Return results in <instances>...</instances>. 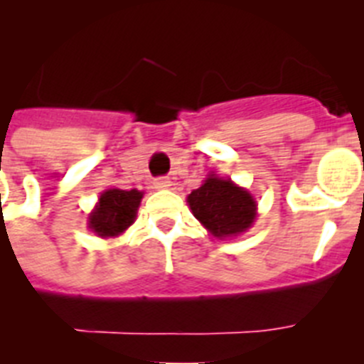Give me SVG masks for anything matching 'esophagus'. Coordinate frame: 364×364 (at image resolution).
<instances>
[{"label":"esophagus","mask_w":364,"mask_h":364,"mask_svg":"<svg viewBox=\"0 0 364 364\" xmlns=\"http://www.w3.org/2000/svg\"><path fill=\"white\" fill-rule=\"evenodd\" d=\"M153 186L156 189H167L171 186V180L167 178V176H159V178L153 180Z\"/></svg>","instance_id":"34e87169"}]
</instances>
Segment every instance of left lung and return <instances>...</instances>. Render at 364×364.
Listing matches in <instances>:
<instances>
[{
    "mask_svg": "<svg viewBox=\"0 0 364 364\" xmlns=\"http://www.w3.org/2000/svg\"><path fill=\"white\" fill-rule=\"evenodd\" d=\"M193 215L213 237H235L252 226L257 204L252 193L233 184L230 178L210 175L188 197Z\"/></svg>",
    "mask_w": 364,
    "mask_h": 364,
    "instance_id": "8db88e82",
    "label": "left lung"
}]
</instances>
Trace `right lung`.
<instances>
[{
    "instance_id": "1",
    "label": "right lung",
    "mask_w": 364,
    "mask_h": 364,
    "mask_svg": "<svg viewBox=\"0 0 364 364\" xmlns=\"http://www.w3.org/2000/svg\"><path fill=\"white\" fill-rule=\"evenodd\" d=\"M142 197L144 193L136 189H107L100 195L95 211L89 215V228L104 239L124 233L136 218Z\"/></svg>"
}]
</instances>
